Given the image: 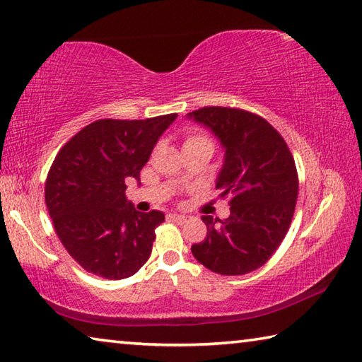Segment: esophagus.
<instances>
[{"instance_id":"esophagus-1","label":"esophagus","mask_w":362,"mask_h":362,"mask_svg":"<svg viewBox=\"0 0 362 362\" xmlns=\"http://www.w3.org/2000/svg\"><path fill=\"white\" fill-rule=\"evenodd\" d=\"M169 220L177 221V223H182V221H187V216L185 215H180V214H169Z\"/></svg>"}]
</instances>
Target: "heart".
<instances>
[{
    "mask_svg": "<svg viewBox=\"0 0 362 362\" xmlns=\"http://www.w3.org/2000/svg\"><path fill=\"white\" fill-rule=\"evenodd\" d=\"M198 142H207L210 144V141L207 139L206 136H201V134H193V136H188L187 141H185V146L187 144H198Z\"/></svg>",
    "mask_w": 362,
    "mask_h": 362,
    "instance_id": "b5f03b06",
    "label": "heart"
}]
</instances>
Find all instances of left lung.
<instances>
[{
  "label": "left lung",
  "mask_w": 362,
  "mask_h": 362,
  "mask_svg": "<svg viewBox=\"0 0 362 362\" xmlns=\"http://www.w3.org/2000/svg\"><path fill=\"white\" fill-rule=\"evenodd\" d=\"M187 118L207 128L225 152L215 185L229 198L225 220L202 215L207 238L192 245L202 266L221 275L261 267L290 228L298 173L290 148L264 118L231 107H202Z\"/></svg>",
  "instance_id": "obj_1"
}]
</instances>
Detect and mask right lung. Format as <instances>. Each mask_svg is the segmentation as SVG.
<instances>
[{
	"instance_id": "right-lung-1",
	"label": "right lung",
	"mask_w": 362,
	"mask_h": 362,
	"mask_svg": "<svg viewBox=\"0 0 362 362\" xmlns=\"http://www.w3.org/2000/svg\"><path fill=\"white\" fill-rule=\"evenodd\" d=\"M175 118H103L58 152L45 182V204L58 239L87 272L122 280L146 264L164 214L137 212L124 194L127 180L139 182L141 169Z\"/></svg>"
}]
</instances>
